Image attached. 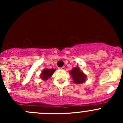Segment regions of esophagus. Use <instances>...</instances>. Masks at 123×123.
Returning <instances> with one entry per match:
<instances>
[{
    "label": "esophagus",
    "instance_id": "1",
    "mask_svg": "<svg viewBox=\"0 0 123 123\" xmlns=\"http://www.w3.org/2000/svg\"><path fill=\"white\" fill-rule=\"evenodd\" d=\"M64 68H65V67H61V68H59V69H64Z\"/></svg>",
    "mask_w": 123,
    "mask_h": 123
}]
</instances>
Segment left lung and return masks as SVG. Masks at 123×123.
<instances>
[{
	"mask_svg": "<svg viewBox=\"0 0 123 123\" xmlns=\"http://www.w3.org/2000/svg\"><path fill=\"white\" fill-rule=\"evenodd\" d=\"M71 76H72L73 80L74 82L76 84H81L83 83L86 81V76L82 71H81L79 68L75 67L70 71Z\"/></svg>",
	"mask_w": 123,
	"mask_h": 123,
	"instance_id": "obj_1",
	"label": "left lung"
}]
</instances>
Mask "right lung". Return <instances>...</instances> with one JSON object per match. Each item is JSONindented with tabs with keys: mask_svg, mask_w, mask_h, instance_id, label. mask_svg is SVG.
Masks as SVG:
<instances>
[{
	"mask_svg": "<svg viewBox=\"0 0 123 123\" xmlns=\"http://www.w3.org/2000/svg\"><path fill=\"white\" fill-rule=\"evenodd\" d=\"M55 71V69H45L42 71V74L40 76V78H42V79L46 81L49 79V78L51 76L52 74Z\"/></svg>",
	"mask_w": 123,
	"mask_h": 123,
	"instance_id": "1",
	"label": "right lung"
}]
</instances>
